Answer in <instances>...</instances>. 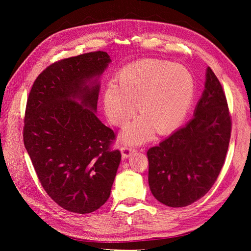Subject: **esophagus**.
<instances>
[{"label": "esophagus", "instance_id": "34e87169", "mask_svg": "<svg viewBox=\"0 0 251 251\" xmlns=\"http://www.w3.org/2000/svg\"><path fill=\"white\" fill-rule=\"evenodd\" d=\"M120 151H121V155H123V158H124V159L128 158V157H130V156L134 153V151H135L134 149L127 148V147H123V148L120 149Z\"/></svg>", "mask_w": 251, "mask_h": 251}]
</instances>
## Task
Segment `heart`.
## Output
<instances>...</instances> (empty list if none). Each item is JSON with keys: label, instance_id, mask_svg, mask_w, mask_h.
Listing matches in <instances>:
<instances>
[{"label": "heart", "instance_id": "1", "mask_svg": "<svg viewBox=\"0 0 251 251\" xmlns=\"http://www.w3.org/2000/svg\"><path fill=\"white\" fill-rule=\"evenodd\" d=\"M195 94L193 74L182 65L142 59L121 70L105 87L103 108L109 120L125 126L136 111L141 114L121 135L130 144L148 141L154 131L165 134L184 119Z\"/></svg>", "mask_w": 251, "mask_h": 251}]
</instances>
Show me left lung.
Returning <instances> with one entry per match:
<instances>
[{"label": "left lung", "mask_w": 251, "mask_h": 251, "mask_svg": "<svg viewBox=\"0 0 251 251\" xmlns=\"http://www.w3.org/2000/svg\"><path fill=\"white\" fill-rule=\"evenodd\" d=\"M231 120L226 97L209 67L194 117L148 151L151 194L170 207H184L216 182L229 146Z\"/></svg>", "instance_id": "8db88e82"}]
</instances>
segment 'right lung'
Here are the masks:
<instances>
[{"mask_svg":"<svg viewBox=\"0 0 251 251\" xmlns=\"http://www.w3.org/2000/svg\"><path fill=\"white\" fill-rule=\"evenodd\" d=\"M112 62L90 52L50 65L27 100L24 144L37 177L60 207L89 214L107 202L121 154L96 116L100 76Z\"/></svg>","mask_w":251,"mask_h":251,"instance_id":"1","label":"right lung"}]
</instances>
